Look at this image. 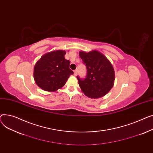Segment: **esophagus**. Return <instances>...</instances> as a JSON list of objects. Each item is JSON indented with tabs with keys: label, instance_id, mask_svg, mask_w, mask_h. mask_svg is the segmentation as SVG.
Wrapping results in <instances>:
<instances>
[{
	"label": "esophagus",
	"instance_id": "obj_1",
	"mask_svg": "<svg viewBox=\"0 0 153 153\" xmlns=\"http://www.w3.org/2000/svg\"><path fill=\"white\" fill-rule=\"evenodd\" d=\"M77 75V71L75 70L74 71V76H76Z\"/></svg>",
	"mask_w": 153,
	"mask_h": 153
}]
</instances>
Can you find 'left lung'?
Listing matches in <instances>:
<instances>
[{"label": "left lung", "instance_id": "obj_1", "mask_svg": "<svg viewBox=\"0 0 153 153\" xmlns=\"http://www.w3.org/2000/svg\"><path fill=\"white\" fill-rule=\"evenodd\" d=\"M79 57L86 68L85 78H76L85 94L90 98L101 97L108 93L114 82V70L111 62L97 51H81Z\"/></svg>", "mask_w": 153, "mask_h": 153}]
</instances>
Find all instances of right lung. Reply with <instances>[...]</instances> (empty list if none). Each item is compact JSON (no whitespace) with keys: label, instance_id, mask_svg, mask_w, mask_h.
Listing matches in <instances>:
<instances>
[{"label":"right lung","instance_id":"add662e5","mask_svg":"<svg viewBox=\"0 0 153 153\" xmlns=\"http://www.w3.org/2000/svg\"><path fill=\"white\" fill-rule=\"evenodd\" d=\"M65 51H56L41 57L34 66V78L36 85L47 91H56L65 84L74 71L70 62L64 57Z\"/></svg>","mask_w":153,"mask_h":153}]
</instances>
